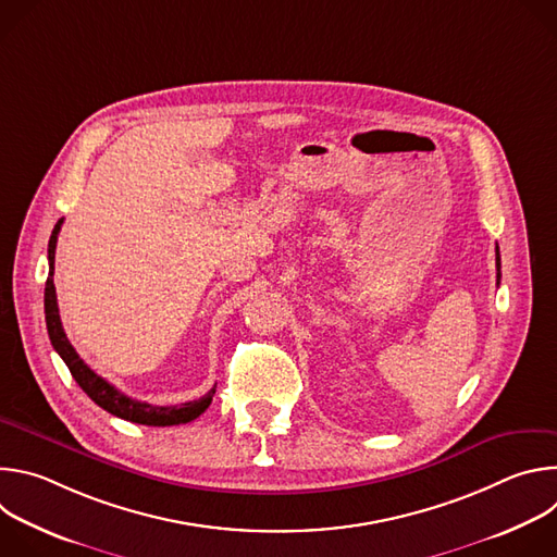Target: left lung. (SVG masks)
Instances as JSON below:
<instances>
[{
  "label": "left lung",
  "instance_id": "left-lung-1",
  "mask_svg": "<svg viewBox=\"0 0 557 557\" xmlns=\"http://www.w3.org/2000/svg\"><path fill=\"white\" fill-rule=\"evenodd\" d=\"M496 282L500 284V251H498V247H496Z\"/></svg>",
  "mask_w": 557,
  "mask_h": 557
}]
</instances>
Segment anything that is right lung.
Here are the masks:
<instances>
[{"mask_svg": "<svg viewBox=\"0 0 557 557\" xmlns=\"http://www.w3.org/2000/svg\"><path fill=\"white\" fill-rule=\"evenodd\" d=\"M63 218L54 224L50 243H48V280H46V293H44V308H46V326H48V335L52 342V348L59 352V357L65 361L70 374L74 376V381L78 383L90 399L103 408L106 412L123 419V421H132V423H140V425H153V428H168V425H181V423H189L194 419H198L211 404L213 394H215V385L200 396L196 401L189 404H181V406H151V404H143L136 399H129L127 394L119 392L112 383H108L103 376H99L82 357L76 355V350L72 348V344L67 342L63 326H61V317H59V306H57V290H54V249H57V235L61 231Z\"/></svg>", "mask_w": 557, "mask_h": 557, "instance_id": "1", "label": "right lung"}]
</instances>
